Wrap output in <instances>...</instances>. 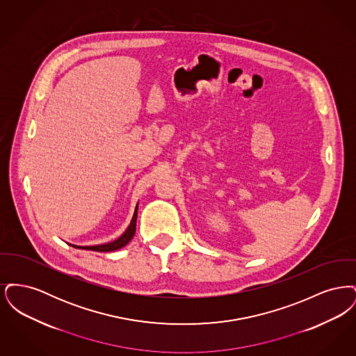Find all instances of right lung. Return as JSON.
I'll list each match as a JSON object with an SVG mask.
<instances>
[{
	"label": "right lung",
	"mask_w": 356,
	"mask_h": 356,
	"mask_svg": "<svg viewBox=\"0 0 356 356\" xmlns=\"http://www.w3.org/2000/svg\"><path fill=\"white\" fill-rule=\"evenodd\" d=\"M138 205V204H137ZM137 205H136L135 213H134V218L132 221L129 224V227L127 228V231L119 237L116 238L115 241H111V243H106V244H100V245H90V247H80V245H72L74 248H81V250H88V251H97V252H112V251H116L120 250L122 247H125L131 240L132 237L135 236L136 232V220H137Z\"/></svg>",
	"instance_id": "obj_1"
}]
</instances>
